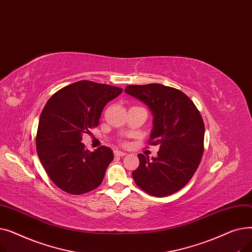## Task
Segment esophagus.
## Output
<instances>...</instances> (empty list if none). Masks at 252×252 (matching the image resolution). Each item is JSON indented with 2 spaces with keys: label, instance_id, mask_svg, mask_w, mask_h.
<instances>
[{
  "label": "esophagus",
  "instance_id": "34e87169",
  "mask_svg": "<svg viewBox=\"0 0 252 252\" xmlns=\"http://www.w3.org/2000/svg\"><path fill=\"white\" fill-rule=\"evenodd\" d=\"M114 155H115V156H117V157H123V156H126V153L122 152V151H117V150H115V151H114Z\"/></svg>",
  "mask_w": 252,
  "mask_h": 252
}]
</instances>
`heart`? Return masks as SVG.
<instances>
[{"mask_svg":"<svg viewBox=\"0 0 252 252\" xmlns=\"http://www.w3.org/2000/svg\"><path fill=\"white\" fill-rule=\"evenodd\" d=\"M124 145H126V143H124Z\"/></svg>","mask_w":252,"mask_h":252,"instance_id":"heart-1","label":"heart"}]
</instances>
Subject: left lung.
<instances>
[{"mask_svg":"<svg viewBox=\"0 0 252 252\" xmlns=\"http://www.w3.org/2000/svg\"><path fill=\"white\" fill-rule=\"evenodd\" d=\"M149 106L154 127L149 145H158L157 157L139 154L133 171L138 187L155 196L174 194L186 186L204 151V123L192 100L178 89L159 84L127 86L125 90Z\"/></svg>","mask_w":252,"mask_h":252,"instance_id":"obj_1","label":"left lung"}]
</instances>
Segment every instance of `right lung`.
<instances>
[{"label": "right lung", "instance_id": "right-lung-1", "mask_svg": "<svg viewBox=\"0 0 252 252\" xmlns=\"http://www.w3.org/2000/svg\"><path fill=\"white\" fill-rule=\"evenodd\" d=\"M123 91L79 81L62 88L46 103L37 126L36 152L52 182L64 192L85 194L101 185L113 153L105 146L86 150L82 135L99 125L105 105Z\"/></svg>", "mask_w": 252, "mask_h": 252}]
</instances>
